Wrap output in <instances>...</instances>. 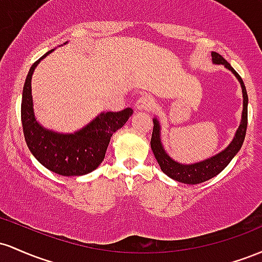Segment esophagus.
Listing matches in <instances>:
<instances>
[{
    "mask_svg": "<svg viewBox=\"0 0 262 262\" xmlns=\"http://www.w3.org/2000/svg\"><path fill=\"white\" fill-rule=\"evenodd\" d=\"M135 106H136V110H152L155 107V100L149 95H142L137 99Z\"/></svg>",
    "mask_w": 262,
    "mask_h": 262,
    "instance_id": "obj_1",
    "label": "esophagus"
}]
</instances>
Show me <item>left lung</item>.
I'll return each instance as SVG.
<instances>
[{
	"instance_id": "left-lung-1",
	"label": "left lung",
	"mask_w": 262,
	"mask_h": 262,
	"mask_svg": "<svg viewBox=\"0 0 262 262\" xmlns=\"http://www.w3.org/2000/svg\"><path fill=\"white\" fill-rule=\"evenodd\" d=\"M213 57L214 64H223L226 69L230 70L233 74L236 76L237 80L240 81L243 89V115H242V122H240L239 128L236 130L233 141L230 142L224 151L219 152L218 155L213 156V157L208 158V160L202 161V162H196L192 164H182L179 162H176L174 160L167 155L164 151L162 142H161V126L157 119H154V131H152L151 137V148L154 151V155L157 160L158 164H160L161 169L164 174H167L174 181L181 182V183L186 184H198L203 183V182L208 181V179L215 177L219 174L223 169L230 163L233 160L234 156L240 151L242 148L244 140H245L246 135V127H248V93H246V88L244 85V81L242 76L237 74L234 70V68L226 61L219 53L213 52L211 53Z\"/></svg>"
}]
</instances>
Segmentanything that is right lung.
Returning <instances> with one entry per match:
<instances>
[{"instance_id": "obj_1", "label": "right lung", "mask_w": 262, "mask_h": 262, "mask_svg": "<svg viewBox=\"0 0 262 262\" xmlns=\"http://www.w3.org/2000/svg\"><path fill=\"white\" fill-rule=\"evenodd\" d=\"M40 57L29 69L20 104L23 135L32 155L46 168L60 176H84L93 172L104 161L110 139L125 125L134 113L131 107L119 113H101L92 122L74 134H58L44 128L34 116L31 80Z\"/></svg>"}]
</instances>
